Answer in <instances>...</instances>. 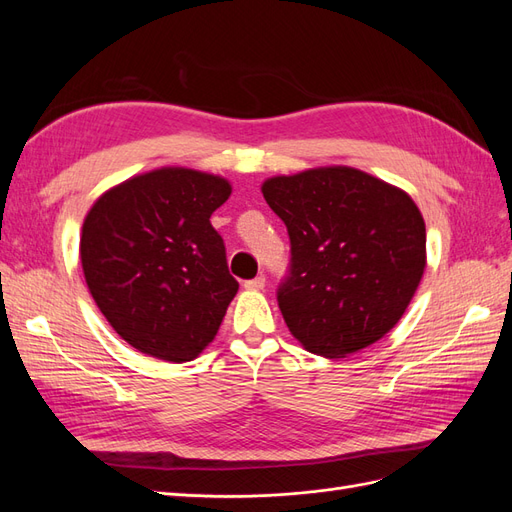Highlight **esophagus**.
<instances>
[{
    "label": "esophagus",
    "instance_id": "1",
    "mask_svg": "<svg viewBox=\"0 0 512 512\" xmlns=\"http://www.w3.org/2000/svg\"><path fill=\"white\" fill-rule=\"evenodd\" d=\"M265 284H267L265 275H258V277H254V280H247V282L243 284V288H245V290H262V288H265Z\"/></svg>",
    "mask_w": 512,
    "mask_h": 512
}]
</instances>
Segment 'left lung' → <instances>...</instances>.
Here are the masks:
<instances>
[{"instance_id":"8db88e82","label":"left lung","mask_w":512,"mask_h":512,"mask_svg":"<svg viewBox=\"0 0 512 512\" xmlns=\"http://www.w3.org/2000/svg\"><path fill=\"white\" fill-rule=\"evenodd\" d=\"M290 237L282 316L309 352L344 359L389 333L427 265L425 222L395 185L352 166H320L262 183Z\"/></svg>"}]
</instances>
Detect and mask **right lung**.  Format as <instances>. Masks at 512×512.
<instances>
[{
	"instance_id": "1",
	"label": "right lung",
	"mask_w": 512,
	"mask_h": 512,
	"mask_svg": "<svg viewBox=\"0 0 512 512\" xmlns=\"http://www.w3.org/2000/svg\"><path fill=\"white\" fill-rule=\"evenodd\" d=\"M230 192L220 175L162 166L106 190L85 215L87 288L138 352L183 363L213 342L239 290L209 222Z\"/></svg>"
}]
</instances>
